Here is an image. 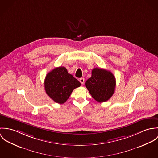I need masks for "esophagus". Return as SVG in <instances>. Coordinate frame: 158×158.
Instances as JSON below:
<instances>
[{
  "mask_svg": "<svg viewBox=\"0 0 158 158\" xmlns=\"http://www.w3.org/2000/svg\"><path fill=\"white\" fill-rule=\"evenodd\" d=\"M80 82L81 83V85H84V83H85V78H81L80 79Z\"/></svg>",
  "mask_w": 158,
  "mask_h": 158,
  "instance_id": "esophagus-1",
  "label": "esophagus"
}]
</instances>
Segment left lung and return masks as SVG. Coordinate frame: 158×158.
I'll return each mask as SVG.
<instances>
[{"mask_svg":"<svg viewBox=\"0 0 158 158\" xmlns=\"http://www.w3.org/2000/svg\"><path fill=\"white\" fill-rule=\"evenodd\" d=\"M115 78L113 73L101 68H94L92 75L86 81V87L92 98L98 102L108 101L114 93Z\"/></svg>","mask_w":158,"mask_h":158,"instance_id":"obj_1","label":"left lung"}]
</instances>
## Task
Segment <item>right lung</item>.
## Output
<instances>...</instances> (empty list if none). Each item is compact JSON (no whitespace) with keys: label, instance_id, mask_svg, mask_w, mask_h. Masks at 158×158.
<instances>
[{"label":"right lung","instance_id":"add662e5","mask_svg":"<svg viewBox=\"0 0 158 158\" xmlns=\"http://www.w3.org/2000/svg\"><path fill=\"white\" fill-rule=\"evenodd\" d=\"M80 86L81 83L64 67L55 68L46 75L44 80L46 94L60 104L65 103L73 90Z\"/></svg>","mask_w":158,"mask_h":158}]
</instances>
